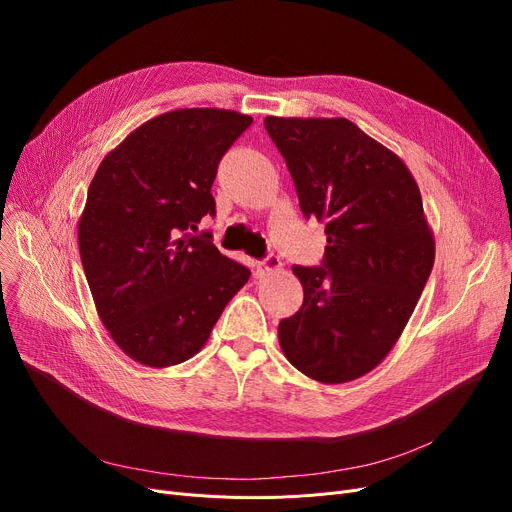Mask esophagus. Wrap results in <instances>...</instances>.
Listing matches in <instances>:
<instances>
[{
    "instance_id": "1",
    "label": "esophagus",
    "mask_w": 512,
    "mask_h": 512,
    "mask_svg": "<svg viewBox=\"0 0 512 512\" xmlns=\"http://www.w3.org/2000/svg\"><path fill=\"white\" fill-rule=\"evenodd\" d=\"M280 267H282V261H280L278 255H274V253L265 255L261 261H257V278H263V276H267V274L278 272Z\"/></svg>"
}]
</instances>
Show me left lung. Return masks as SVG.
<instances>
[{
    "mask_svg": "<svg viewBox=\"0 0 512 512\" xmlns=\"http://www.w3.org/2000/svg\"><path fill=\"white\" fill-rule=\"evenodd\" d=\"M305 218L326 220L321 265H292L301 309L278 326L286 359L344 384L390 353L432 274L436 247L402 159L346 118H265Z\"/></svg>",
    "mask_w": 512,
    "mask_h": 512,
    "instance_id": "1",
    "label": "left lung"
}]
</instances>
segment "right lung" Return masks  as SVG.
Returning <instances> with one entry per match:
<instances>
[{"label":"right lung","mask_w":512,"mask_h":512,"mask_svg":"<svg viewBox=\"0 0 512 512\" xmlns=\"http://www.w3.org/2000/svg\"><path fill=\"white\" fill-rule=\"evenodd\" d=\"M253 118L213 107L161 114L107 153L78 222L97 313L122 351L168 367L197 355L251 270L211 232L220 159Z\"/></svg>","instance_id":"1"}]
</instances>
